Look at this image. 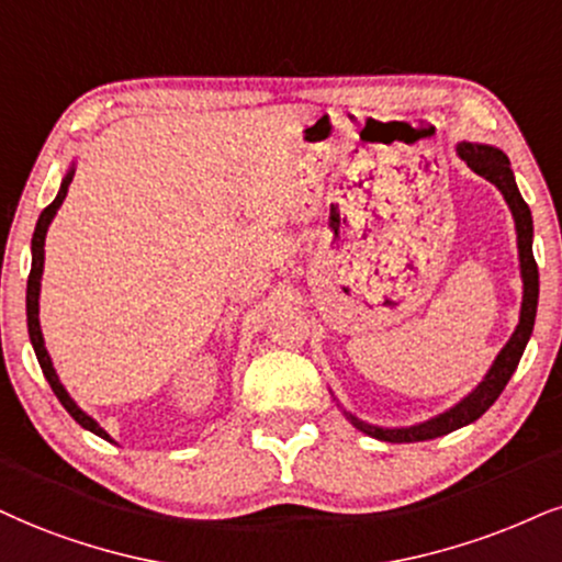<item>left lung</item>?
<instances>
[{"label":"left lung","mask_w":562,"mask_h":562,"mask_svg":"<svg viewBox=\"0 0 562 562\" xmlns=\"http://www.w3.org/2000/svg\"><path fill=\"white\" fill-rule=\"evenodd\" d=\"M456 154L461 156V161H467V166L474 171V175H480L487 179V182H493L510 207V216H514V224H516L518 268H521V283H524L521 315H518V325L514 334H510L508 344L497 351L495 362L490 364L487 375L480 380V385H476L472 393H467L459 404H453L442 414H438V417H429L425 422H417V425H408V427H380L355 417V414L344 408L346 419H349L359 432L370 435V438L375 440L422 442V440L442 438V435L453 432V429L472 425V422L480 419L482 414L495 404L497 396L503 393V387L508 385L510 375H514L518 362H521V355L526 344H529L531 330H535L537 302H539V270H537L535 252H531L535 221H531L529 205L524 203L521 192H518L508 156H505L501 148H495V145H487V143H459L456 145Z\"/></svg>","instance_id":"left-lung-1"}]
</instances>
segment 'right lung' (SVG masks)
<instances>
[{
    "mask_svg": "<svg viewBox=\"0 0 562 562\" xmlns=\"http://www.w3.org/2000/svg\"><path fill=\"white\" fill-rule=\"evenodd\" d=\"M72 177H75V164H69L67 175L61 177V184H59L57 198H54L52 205L41 211L38 224H36V232H33V239H31V255H33V260H31V276H27V292H25L27 336H31V344H33V351H36V359H38V364H41V372H44V378L48 380V385H52L54 396L59 398V404L65 406L67 412H69V417L78 422V425H80L82 429H90V432L99 435V438L114 442L112 435H109L106 429H103V427L99 425V422L90 417V414L82 412V408H80L78 404H75V398L67 393V387L61 385L57 370H54V364H52V357H48V351H46L44 334H41V323H38V296H41V276H44V245H46V232H48V226H52L54 216H57L59 205L65 203L67 190H69V182H72Z\"/></svg>",
    "mask_w": 562,
    "mask_h": 562,
    "instance_id": "obj_1",
    "label": "right lung"
}]
</instances>
